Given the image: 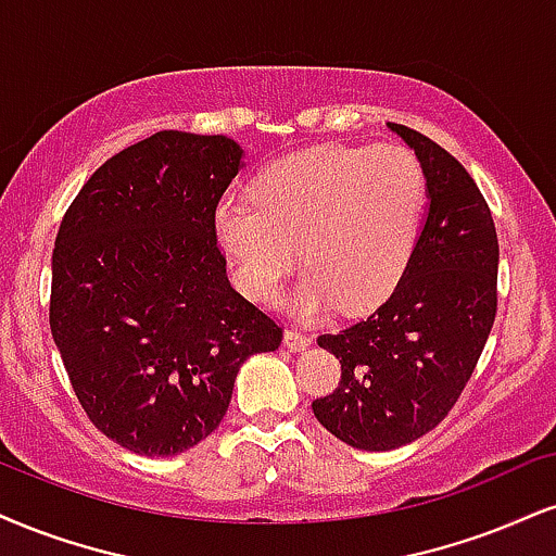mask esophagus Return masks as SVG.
<instances>
[{
	"label": "esophagus",
	"instance_id": "esophagus-1",
	"mask_svg": "<svg viewBox=\"0 0 556 556\" xmlns=\"http://www.w3.org/2000/svg\"><path fill=\"white\" fill-rule=\"evenodd\" d=\"M311 342H313L311 333H305V331H300V329H287L285 331V344L290 346V350L300 352V350H305V346H311Z\"/></svg>",
	"mask_w": 556,
	"mask_h": 556
}]
</instances>
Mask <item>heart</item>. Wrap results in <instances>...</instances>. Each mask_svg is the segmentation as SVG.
<instances>
[{
  "mask_svg": "<svg viewBox=\"0 0 556 556\" xmlns=\"http://www.w3.org/2000/svg\"><path fill=\"white\" fill-rule=\"evenodd\" d=\"M425 202L422 165L406 147H316L261 173L253 202L223 199L214 230L253 300H277L303 249L311 274L298 292L300 313L331 300L354 313L399 282Z\"/></svg>",
  "mask_w": 556,
  "mask_h": 556,
  "instance_id": "heart-1",
  "label": "heart"
}]
</instances>
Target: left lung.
<instances>
[{"mask_svg": "<svg viewBox=\"0 0 556 556\" xmlns=\"http://www.w3.org/2000/svg\"><path fill=\"white\" fill-rule=\"evenodd\" d=\"M417 152L430 210L391 298L365 320L320 333L342 380L313 401L346 445L393 451L422 438L456 406L497 316L500 245L490 204L451 152L391 124Z\"/></svg>", "mask_w": 556, "mask_h": 556, "instance_id": "left-lung-1", "label": "left lung"}]
</instances>
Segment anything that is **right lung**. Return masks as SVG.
Instances as JSON below:
<instances>
[{
  "mask_svg": "<svg viewBox=\"0 0 556 556\" xmlns=\"http://www.w3.org/2000/svg\"><path fill=\"white\" fill-rule=\"evenodd\" d=\"M223 134L157 131L79 189L51 256V337L105 438L176 456L217 430L240 365L282 326L232 290L214 212L240 170Z\"/></svg>",
  "mask_w": 556,
  "mask_h": 556,
  "instance_id": "1",
  "label": "right lung"
}]
</instances>
